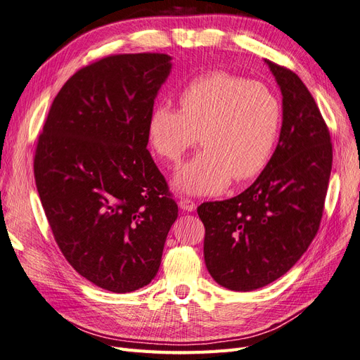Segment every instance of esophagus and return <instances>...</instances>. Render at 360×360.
I'll use <instances>...</instances> for the list:
<instances>
[{"mask_svg": "<svg viewBox=\"0 0 360 360\" xmlns=\"http://www.w3.org/2000/svg\"><path fill=\"white\" fill-rule=\"evenodd\" d=\"M179 207L181 210L184 212H193L195 209H197V205H195V202L189 198H180L179 201Z\"/></svg>", "mask_w": 360, "mask_h": 360, "instance_id": "1", "label": "esophagus"}]
</instances>
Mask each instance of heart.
<instances>
[{"label": "heart", "mask_w": 360, "mask_h": 360, "mask_svg": "<svg viewBox=\"0 0 360 360\" xmlns=\"http://www.w3.org/2000/svg\"><path fill=\"white\" fill-rule=\"evenodd\" d=\"M180 111L158 105L147 136L155 153L176 163L198 143L202 151L179 169L174 186L213 195L264 168L276 143L281 105L269 86L214 70L193 78L179 96Z\"/></svg>", "instance_id": "b5f03b06"}]
</instances>
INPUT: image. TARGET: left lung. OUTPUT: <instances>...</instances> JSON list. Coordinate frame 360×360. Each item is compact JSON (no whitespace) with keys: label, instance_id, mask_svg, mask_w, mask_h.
I'll return each mask as SVG.
<instances>
[{"label":"left lung","instance_id":"8db88e82","mask_svg":"<svg viewBox=\"0 0 360 360\" xmlns=\"http://www.w3.org/2000/svg\"><path fill=\"white\" fill-rule=\"evenodd\" d=\"M266 63L282 93L275 153L245 192L197 209L207 270L234 291L270 284L307 252L319 233L332 171L330 132L312 94L296 73Z\"/></svg>","mask_w":360,"mask_h":360}]
</instances>
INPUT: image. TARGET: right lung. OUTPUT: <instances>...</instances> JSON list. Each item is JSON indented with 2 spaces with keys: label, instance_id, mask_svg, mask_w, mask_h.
<instances>
[{
  "label": "right lung",
  "instance_id": "right-lung-1",
  "mask_svg": "<svg viewBox=\"0 0 360 360\" xmlns=\"http://www.w3.org/2000/svg\"><path fill=\"white\" fill-rule=\"evenodd\" d=\"M167 53H117L72 75L37 138L34 179L53 238L81 276L130 292L158 274L179 214L147 150Z\"/></svg>",
  "mask_w": 360,
  "mask_h": 360
}]
</instances>
